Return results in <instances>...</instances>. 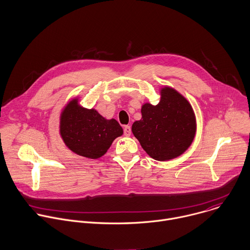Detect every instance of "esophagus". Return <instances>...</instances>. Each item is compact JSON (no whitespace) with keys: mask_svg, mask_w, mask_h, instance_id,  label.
<instances>
[{"mask_svg":"<svg viewBox=\"0 0 250 250\" xmlns=\"http://www.w3.org/2000/svg\"><path fill=\"white\" fill-rule=\"evenodd\" d=\"M124 132H125V136H129L130 133H131V128L129 125H125L124 126Z\"/></svg>","mask_w":250,"mask_h":250,"instance_id":"obj_1","label":"esophagus"}]
</instances>
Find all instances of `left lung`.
Instances as JSON below:
<instances>
[{
    "instance_id": "1",
    "label": "left lung",
    "mask_w": 250,
    "mask_h": 250,
    "mask_svg": "<svg viewBox=\"0 0 250 250\" xmlns=\"http://www.w3.org/2000/svg\"><path fill=\"white\" fill-rule=\"evenodd\" d=\"M157 105L144 103L141 119L131 130L144 151L154 160L169 161L184 154L196 134V118L188 100L171 86L160 89Z\"/></svg>"
}]
</instances>
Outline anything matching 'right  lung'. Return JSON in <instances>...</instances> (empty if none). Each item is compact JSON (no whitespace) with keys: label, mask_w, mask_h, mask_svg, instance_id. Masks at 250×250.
Here are the masks:
<instances>
[{"label":"right lung","mask_w":250,"mask_h":250,"mask_svg":"<svg viewBox=\"0 0 250 250\" xmlns=\"http://www.w3.org/2000/svg\"><path fill=\"white\" fill-rule=\"evenodd\" d=\"M79 97L69 100L60 114L59 131L65 146L73 153L98 159L106 154L124 130L115 119L107 120L95 109L80 106Z\"/></svg>","instance_id":"right-lung-1"}]
</instances>
